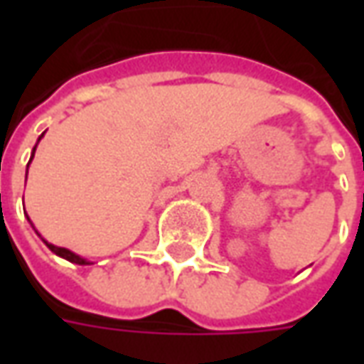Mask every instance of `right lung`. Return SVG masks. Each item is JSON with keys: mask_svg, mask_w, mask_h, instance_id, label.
Returning <instances> with one entry per match:
<instances>
[{"mask_svg": "<svg viewBox=\"0 0 364 364\" xmlns=\"http://www.w3.org/2000/svg\"><path fill=\"white\" fill-rule=\"evenodd\" d=\"M43 136H44V132L41 136H38V140H36L35 148H33V154H31V159H28V164H27V173H28V166H31V161H33V158H35L36 146H38V142H41V138H43ZM27 220L31 222V218H28V216H27ZM31 226H33V222H31ZM33 228H35V226H33ZM35 232H36V230H35ZM36 234H38V232H36ZM38 236H41V234H38ZM43 242L46 245H48V250H50L52 253H56V255H58V257H62V259H68V261H70V263H75V265H93L91 261H87V259H85V257H82V255H77V253L70 252V250H66V247H58V245L48 244V242H46L44 237H43Z\"/></svg>", "mask_w": 364, "mask_h": 364, "instance_id": "1", "label": "right lung"}]
</instances>
